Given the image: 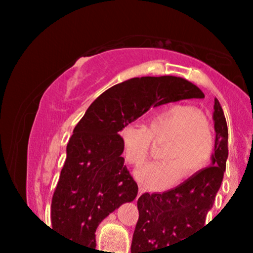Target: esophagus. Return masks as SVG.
Here are the masks:
<instances>
[{"label": "esophagus", "mask_w": 253, "mask_h": 253, "mask_svg": "<svg viewBox=\"0 0 253 253\" xmlns=\"http://www.w3.org/2000/svg\"><path fill=\"white\" fill-rule=\"evenodd\" d=\"M144 193H146V189L140 186L139 187V193H138V196H140V195H142V194H144Z\"/></svg>", "instance_id": "34e87169"}]
</instances>
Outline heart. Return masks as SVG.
<instances>
[{
    "mask_svg": "<svg viewBox=\"0 0 253 253\" xmlns=\"http://www.w3.org/2000/svg\"><path fill=\"white\" fill-rule=\"evenodd\" d=\"M123 156L131 166H140L147 160L153 142L167 143L161 158L166 162H152L135 172L140 184L152 190L169 186L181 173L187 177L200 171L213 152V135L209 125L195 107L171 105L149 119L147 128L125 125L120 130Z\"/></svg>",
    "mask_w": 253,
    "mask_h": 253,
    "instance_id": "heart-1",
    "label": "heart"
}]
</instances>
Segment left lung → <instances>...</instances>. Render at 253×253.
<instances>
[{"instance_id": "left-lung-1", "label": "left lung", "mask_w": 253, "mask_h": 253, "mask_svg": "<svg viewBox=\"0 0 253 253\" xmlns=\"http://www.w3.org/2000/svg\"><path fill=\"white\" fill-rule=\"evenodd\" d=\"M215 142L210 166L195 172L165 193L143 194L138 199L139 219L131 241V253H166L203 229L220 189L228 158V128L223 109L214 100ZM207 227V225H205Z\"/></svg>"}]
</instances>
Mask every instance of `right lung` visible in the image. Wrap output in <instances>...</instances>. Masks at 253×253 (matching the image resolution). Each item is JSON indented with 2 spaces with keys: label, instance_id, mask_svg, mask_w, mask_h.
Returning <instances> with one entry per match:
<instances>
[{
  "label": "right lung",
  "instance_id": "right-lung-1",
  "mask_svg": "<svg viewBox=\"0 0 253 253\" xmlns=\"http://www.w3.org/2000/svg\"><path fill=\"white\" fill-rule=\"evenodd\" d=\"M203 99L195 84L173 76L135 77L118 84L87 109L68 144L51 199V225L80 245L96 246L100 223L137 198L138 185L122 157L120 130L151 107Z\"/></svg>",
  "mask_w": 253,
  "mask_h": 253
}]
</instances>
